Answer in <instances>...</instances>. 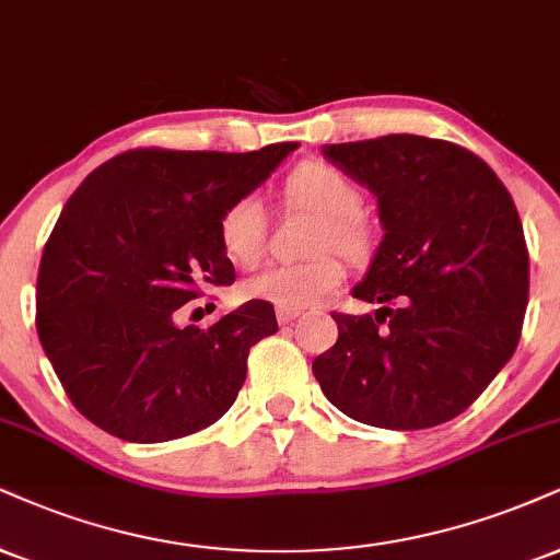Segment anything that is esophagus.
<instances>
[{
    "label": "esophagus",
    "instance_id": "1",
    "mask_svg": "<svg viewBox=\"0 0 560 560\" xmlns=\"http://www.w3.org/2000/svg\"><path fill=\"white\" fill-rule=\"evenodd\" d=\"M300 315H302L300 307H279V310H276V318H279L281 326H287V323L298 320Z\"/></svg>",
    "mask_w": 560,
    "mask_h": 560
}]
</instances>
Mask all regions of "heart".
Returning a JSON list of instances; mask_svg holds the SVG:
<instances>
[{"label":"heart","mask_w":560,"mask_h":560,"mask_svg":"<svg viewBox=\"0 0 560 560\" xmlns=\"http://www.w3.org/2000/svg\"><path fill=\"white\" fill-rule=\"evenodd\" d=\"M287 200L323 215L315 247H336L360 260L370 253V229L360 219L365 195L345 172L307 161L287 177ZM219 245L229 260L250 266L266 245V208L258 195H240L219 215ZM345 262L331 253L300 262H268L245 281V294L276 307H307L345 284Z\"/></svg>","instance_id":"b5f03b06"}]
</instances>
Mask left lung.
Masks as SVG:
<instances>
[{"mask_svg":"<svg viewBox=\"0 0 560 560\" xmlns=\"http://www.w3.org/2000/svg\"><path fill=\"white\" fill-rule=\"evenodd\" d=\"M378 195L386 234L354 298L373 315L331 313L336 345L315 357L326 399L386 430L454 420L514 354L529 292L516 206L477 153L383 135L323 148Z\"/></svg>","mask_w":560,"mask_h":560,"instance_id":"obj_1","label":"left lung"}]
</instances>
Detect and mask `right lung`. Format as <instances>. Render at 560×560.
Segmentation results:
<instances>
[{"label":"right lung","instance_id":"right-lung-1","mask_svg":"<svg viewBox=\"0 0 560 560\" xmlns=\"http://www.w3.org/2000/svg\"><path fill=\"white\" fill-rule=\"evenodd\" d=\"M294 148H132L70 195L38 266L36 331L93 425L161 443L198 433L232 407L250 347L279 331L273 305L250 300L208 328L174 318L203 287L232 284L219 215Z\"/></svg>","mask_w":560,"mask_h":560}]
</instances>
